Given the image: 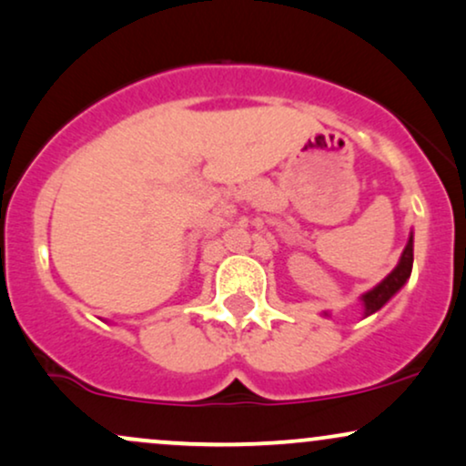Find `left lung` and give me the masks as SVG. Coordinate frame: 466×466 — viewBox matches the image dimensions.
Segmentation results:
<instances>
[{
	"instance_id": "left-lung-1",
	"label": "left lung",
	"mask_w": 466,
	"mask_h": 466,
	"mask_svg": "<svg viewBox=\"0 0 466 466\" xmlns=\"http://www.w3.org/2000/svg\"><path fill=\"white\" fill-rule=\"evenodd\" d=\"M410 273H412V237L406 243V249H403V254L400 258V265H397L393 271H390L389 276L378 284V287L362 295L364 308H367L364 315H373L375 310H380V308H382L386 301H389L390 297L403 287V284H406V279L410 278Z\"/></svg>"
}]
</instances>
